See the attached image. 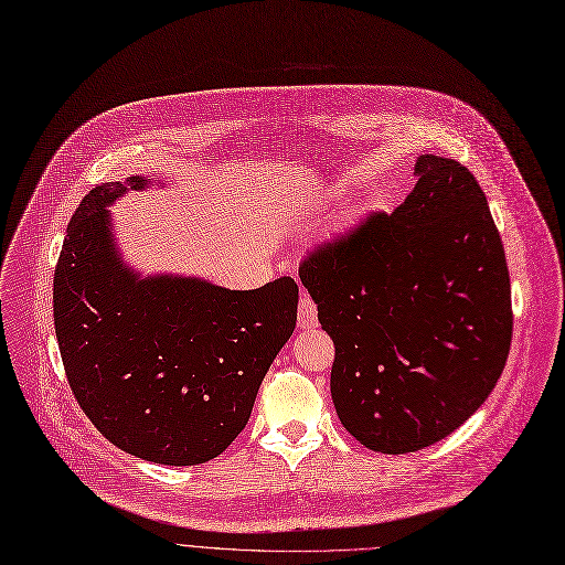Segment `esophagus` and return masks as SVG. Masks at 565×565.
I'll list each match as a JSON object with an SVG mask.
<instances>
[{
    "mask_svg": "<svg viewBox=\"0 0 565 565\" xmlns=\"http://www.w3.org/2000/svg\"><path fill=\"white\" fill-rule=\"evenodd\" d=\"M298 326L306 328V330H312V328L319 326L317 306L308 294H300V300H298Z\"/></svg>",
    "mask_w": 565,
    "mask_h": 565,
    "instance_id": "esophagus-1",
    "label": "esophagus"
}]
</instances>
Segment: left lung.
Returning a JSON list of instances; mask_svg holds the SVG:
<instances>
[{
    "label": "left lung",
    "mask_w": 565,
    "mask_h": 565,
    "mask_svg": "<svg viewBox=\"0 0 565 565\" xmlns=\"http://www.w3.org/2000/svg\"><path fill=\"white\" fill-rule=\"evenodd\" d=\"M392 212L317 244L298 267L334 341L341 425L377 452L446 439L502 375L513 312L487 196L457 160L420 156Z\"/></svg>",
    "instance_id": "8db88e82"
}]
</instances>
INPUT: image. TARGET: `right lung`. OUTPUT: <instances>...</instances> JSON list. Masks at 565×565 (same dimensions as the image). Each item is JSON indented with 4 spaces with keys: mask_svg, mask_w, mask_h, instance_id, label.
I'll return each instance as SVG.
<instances>
[{
    "mask_svg": "<svg viewBox=\"0 0 565 565\" xmlns=\"http://www.w3.org/2000/svg\"><path fill=\"white\" fill-rule=\"evenodd\" d=\"M149 179L85 194L54 271V326L72 394L128 455L194 466L248 423L257 388L296 326L298 285L250 291L196 278L140 280L121 267L106 205Z\"/></svg>",
    "mask_w": 565,
    "mask_h": 565,
    "instance_id": "add662e5",
    "label": "right lung"
}]
</instances>
